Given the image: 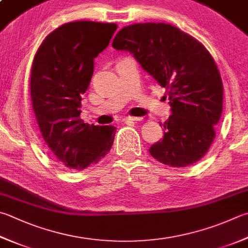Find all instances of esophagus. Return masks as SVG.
Instances as JSON below:
<instances>
[{"label": "esophagus", "instance_id": "34e87169", "mask_svg": "<svg viewBox=\"0 0 248 248\" xmlns=\"http://www.w3.org/2000/svg\"><path fill=\"white\" fill-rule=\"evenodd\" d=\"M141 118H137V116H126V118L123 119L124 123H130V122H137V121H140Z\"/></svg>", "mask_w": 248, "mask_h": 248}]
</instances>
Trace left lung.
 Wrapping results in <instances>:
<instances>
[{"mask_svg":"<svg viewBox=\"0 0 248 248\" xmlns=\"http://www.w3.org/2000/svg\"><path fill=\"white\" fill-rule=\"evenodd\" d=\"M112 46L133 54L166 88L171 114L163 124L164 137L149 149L151 155L171 167L200 161L214 141V125L222 112V81L209 51L193 36L163 22L125 27Z\"/></svg>","mask_w":248,"mask_h":248,"instance_id":"1","label":"left lung"}]
</instances>
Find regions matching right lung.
<instances>
[{"label":"right lung","instance_id":"right-lung-1","mask_svg":"<svg viewBox=\"0 0 248 248\" xmlns=\"http://www.w3.org/2000/svg\"><path fill=\"white\" fill-rule=\"evenodd\" d=\"M116 29L115 23H64L45 37L32 62V108L42 137L53 155L72 170L96 164L113 144L114 126L84 123L80 114L94 59Z\"/></svg>","mask_w":248,"mask_h":248}]
</instances>
